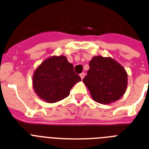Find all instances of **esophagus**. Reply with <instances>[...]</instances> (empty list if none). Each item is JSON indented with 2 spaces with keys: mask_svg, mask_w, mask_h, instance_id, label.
<instances>
[{
  "mask_svg": "<svg viewBox=\"0 0 149 149\" xmlns=\"http://www.w3.org/2000/svg\"><path fill=\"white\" fill-rule=\"evenodd\" d=\"M79 76H80V77H81V79H83L84 78V77H85V73H84V72H82V73H80Z\"/></svg>",
  "mask_w": 149,
  "mask_h": 149,
  "instance_id": "esophagus-1",
  "label": "esophagus"
}]
</instances>
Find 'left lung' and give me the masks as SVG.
Segmentation results:
<instances>
[{
    "label": "left lung",
    "instance_id": "8db88e82",
    "mask_svg": "<svg viewBox=\"0 0 149 149\" xmlns=\"http://www.w3.org/2000/svg\"><path fill=\"white\" fill-rule=\"evenodd\" d=\"M90 70L83 81L95 101L111 104L125 93L127 75L123 66L111 58L95 56L91 60Z\"/></svg>",
    "mask_w": 149,
    "mask_h": 149
}]
</instances>
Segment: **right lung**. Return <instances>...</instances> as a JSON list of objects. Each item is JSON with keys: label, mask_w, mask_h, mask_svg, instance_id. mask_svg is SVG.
<instances>
[{"label": "right lung", "mask_w": 149, "mask_h": 149, "mask_svg": "<svg viewBox=\"0 0 149 149\" xmlns=\"http://www.w3.org/2000/svg\"><path fill=\"white\" fill-rule=\"evenodd\" d=\"M81 80L73 70V65L63 56H52L45 60L33 76V87L37 95L48 103L67 97L70 90Z\"/></svg>", "instance_id": "obj_1"}]
</instances>
